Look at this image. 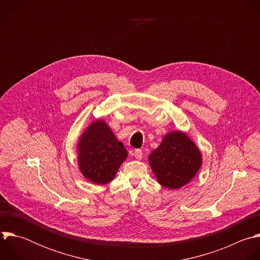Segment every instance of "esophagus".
<instances>
[{
	"mask_svg": "<svg viewBox=\"0 0 260 260\" xmlns=\"http://www.w3.org/2000/svg\"><path fill=\"white\" fill-rule=\"evenodd\" d=\"M133 155H134L136 160H141V158H142V151L140 149H135L134 152H133Z\"/></svg>",
	"mask_w": 260,
	"mask_h": 260,
	"instance_id": "obj_1",
	"label": "esophagus"
}]
</instances>
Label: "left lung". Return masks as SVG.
Returning a JSON list of instances; mask_svg holds the SVG:
<instances>
[{"label":"left lung","mask_w":260,"mask_h":260,"mask_svg":"<svg viewBox=\"0 0 260 260\" xmlns=\"http://www.w3.org/2000/svg\"><path fill=\"white\" fill-rule=\"evenodd\" d=\"M149 165L159 183L176 189L188 183L201 167V152L182 132L168 133L149 154Z\"/></svg>","instance_id":"1"}]
</instances>
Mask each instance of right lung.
<instances>
[{"instance_id":"add662e5","label":"right lung","mask_w":260,"mask_h":260,"mask_svg":"<svg viewBox=\"0 0 260 260\" xmlns=\"http://www.w3.org/2000/svg\"><path fill=\"white\" fill-rule=\"evenodd\" d=\"M78 145L80 170L93 183L110 182L127 158L125 146L103 121L92 123Z\"/></svg>"}]
</instances>
